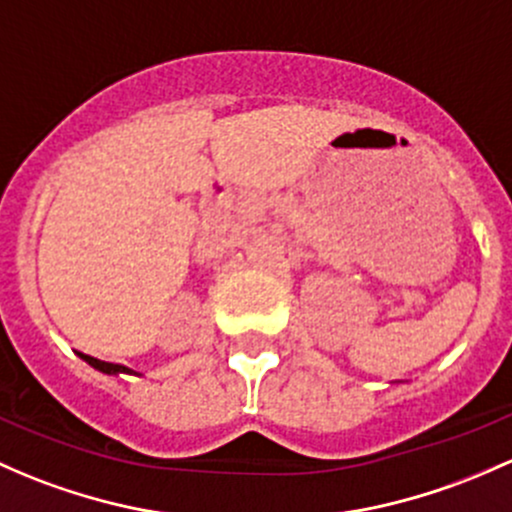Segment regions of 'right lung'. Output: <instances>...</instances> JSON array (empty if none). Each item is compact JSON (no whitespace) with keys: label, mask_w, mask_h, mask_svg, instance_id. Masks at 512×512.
<instances>
[{"label":"right lung","mask_w":512,"mask_h":512,"mask_svg":"<svg viewBox=\"0 0 512 512\" xmlns=\"http://www.w3.org/2000/svg\"><path fill=\"white\" fill-rule=\"evenodd\" d=\"M78 355H80V358L85 360V363L93 365L95 370H100V373H105V375H120V373L132 375V373H134V370H132V368H127V365L107 363V360H98V358H93V355H85V353H78Z\"/></svg>","instance_id":"obj_1"}]
</instances>
